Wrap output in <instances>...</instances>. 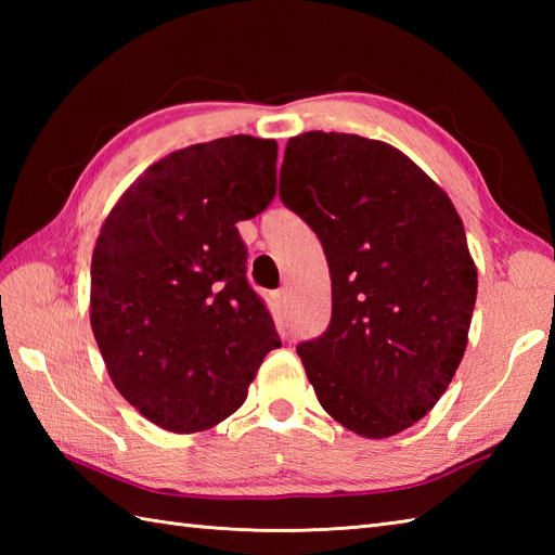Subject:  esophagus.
I'll return each instance as SVG.
<instances>
[{
	"label": "esophagus",
	"instance_id": "34e87169",
	"mask_svg": "<svg viewBox=\"0 0 555 555\" xmlns=\"http://www.w3.org/2000/svg\"><path fill=\"white\" fill-rule=\"evenodd\" d=\"M274 298H276L279 305H286L288 302V288H279Z\"/></svg>",
	"mask_w": 555,
	"mask_h": 555
}]
</instances>
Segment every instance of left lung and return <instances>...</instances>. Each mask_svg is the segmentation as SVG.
<instances>
[{"mask_svg":"<svg viewBox=\"0 0 555 555\" xmlns=\"http://www.w3.org/2000/svg\"><path fill=\"white\" fill-rule=\"evenodd\" d=\"M279 197L320 238L332 322L296 348L322 408L386 439L420 422L467 346L477 269L451 199L379 140L310 131L288 140Z\"/></svg>","mask_w":555,"mask_h":555,"instance_id":"left-lung-1","label":"left lung"}]
</instances>
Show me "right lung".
<instances>
[{
  "mask_svg": "<svg viewBox=\"0 0 555 555\" xmlns=\"http://www.w3.org/2000/svg\"><path fill=\"white\" fill-rule=\"evenodd\" d=\"M276 150L253 135L176 150L100 231L92 334L119 393L162 429L193 434L233 415L281 346L235 229L276 195Z\"/></svg>",
  "mask_w": 555,
  "mask_h": 555,
  "instance_id": "obj_1",
  "label": "right lung"
}]
</instances>
